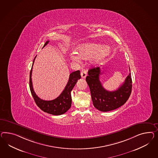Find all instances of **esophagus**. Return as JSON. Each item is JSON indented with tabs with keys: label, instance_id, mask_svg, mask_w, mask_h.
I'll return each mask as SVG.
<instances>
[{
	"label": "esophagus",
	"instance_id": "obj_1",
	"mask_svg": "<svg viewBox=\"0 0 158 158\" xmlns=\"http://www.w3.org/2000/svg\"><path fill=\"white\" fill-rule=\"evenodd\" d=\"M81 75L82 78H85V77H87V71L85 69H83L81 73Z\"/></svg>",
	"mask_w": 158,
	"mask_h": 158
}]
</instances>
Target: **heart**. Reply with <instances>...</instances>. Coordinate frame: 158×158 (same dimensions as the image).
Here are the masks:
<instances>
[{
	"label": "heart",
	"instance_id": "b5f03b06",
	"mask_svg": "<svg viewBox=\"0 0 158 158\" xmlns=\"http://www.w3.org/2000/svg\"><path fill=\"white\" fill-rule=\"evenodd\" d=\"M111 52V48L109 45H102L97 43H86L77 47V53H71L69 57L75 62H79L81 58L85 60L90 59L92 64H97L110 55Z\"/></svg>",
	"mask_w": 158,
	"mask_h": 158
}]
</instances>
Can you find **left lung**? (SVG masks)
Returning <instances> with one entry per match:
<instances>
[{
  "label": "left lung",
  "instance_id": "obj_1",
  "mask_svg": "<svg viewBox=\"0 0 158 158\" xmlns=\"http://www.w3.org/2000/svg\"><path fill=\"white\" fill-rule=\"evenodd\" d=\"M130 71V68H129ZM101 68H93L88 71L85 80L89 86L94 107L101 111L113 110L127 101L132 91V77L129 73L124 83L115 91H109L103 88L99 81Z\"/></svg>",
  "mask_w": 158,
  "mask_h": 158
}]
</instances>
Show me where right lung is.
<instances>
[{"instance_id":"1","label":"right lung","mask_w":158,"mask_h":158,"mask_svg":"<svg viewBox=\"0 0 158 158\" xmlns=\"http://www.w3.org/2000/svg\"><path fill=\"white\" fill-rule=\"evenodd\" d=\"M49 42V41H47V42L45 43L43 48L45 47ZM35 57L36 56L34 57L31 69L30 70L29 80L30 91L33 97L34 98V101L37 104V105L44 112H46L47 113L51 114L52 115H58L63 114L66 111H68L71 106L72 98L71 93L73 90V88L76 85L78 79H80L81 78L80 71L78 70L77 71H74L69 75V80L67 85L64 88L63 91L57 98L52 101H45L39 98L35 93L33 87V83L31 81V73L33 65L34 64Z\"/></svg>"}]
</instances>
